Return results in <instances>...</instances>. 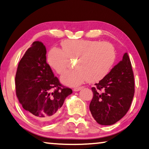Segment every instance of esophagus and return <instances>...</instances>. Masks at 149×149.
Segmentation results:
<instances>
[{
	"label": "esophagus",
	"mask_w": 149,
	"mask_h": 149,
	"mask_svg": "<svg viewBox=\"0 0 149 149\" xmlns=\"http://www.w3.org/2000/svg\"><path fill=\"white\" fill-rule=\"evenodd\" d=\"M81 88H83V87H75L73 89V90H74V92H78V91L80 90Z\"/></svg>",
	"instance_id": "esophagus-1"
}]
</instances>
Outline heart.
I'll return each mask as SVG.
<instances>
[{
  "mask_svg": "<svg viewBox=\"0 0 149 149\" xmlns=\"http://www.w3.org/2000/svg\"><path fill=\"white\" fill-rule=\"evenodd\" d=\"M62 50L51 49L47 57L49 65L59 75L63 74L69 63V59L77 60L75 70L62 75L61 81L65 85L78 86L86 81L96 83L104 78L116 60L114 47L108 42L96 40H65L61 43Z\"/></svg>",
  "mask_w": 149,
  "mask_h": 149,
  "instance_id": "heart-1",
  "label": "heart"
}]
</instances>
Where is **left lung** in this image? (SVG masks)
<instances>
[{"label":"left lung","mask_w":149,"mask_h":149,"mask_svg":"<svg viewBox=\"0 0 149 149\" xmlns=\"http://www.w3.org/2000/svg\"><path fill=\"white\" fill-rule=\"evenodd\" d=\"M95 85L92 88L91 114L101 125L114 124L127 113L134 97V74L128 53H124L123 60Z\"/></svg>","instance_id":"left-lung-1"}]
</instances>
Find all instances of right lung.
<instances>
[{
    "label": "right lung",
    "instance_id": "1",
    "mask_svg": "<svg viewBox=\"0 0 149 149\" xmlns=\"http://www.w3.org/2000/svg\"><path fill=\"white\" fill-rule=\"evenodd\" d=\"M46 53L43 43L33 42L19 61L15 76L20 104L29 115L41 124L54 118L72 93V89L62 86L54 76L46 62Z\"/></svg>",
    "mask_w": 149,
    "mask_h": 149
}]
</instances>
